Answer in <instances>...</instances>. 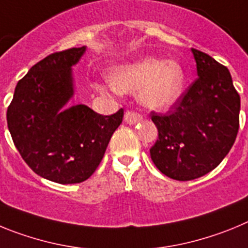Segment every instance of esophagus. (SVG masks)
I'll return each mask as SVG.
<instances>
[{"mask_svg":"<svg viewBox=\"0 0 248 248\" xmlns=\"http://www.w3.org/2000/svg\"><path fill=\"white\" fill-rule=\"evenodd\" d=\"M141 119H143V117L134 110H128L124 114V120H125V123H128V124H135V123L140 122Z\"/></svg>","mask_w":248,"mask_h":248,"instance_id":"34e87169","label":"esophagus"}]
</instances>
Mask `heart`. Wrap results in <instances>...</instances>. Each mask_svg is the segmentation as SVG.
I'll return each instance as SVG.
<instances>
[{
    "mask_svg": "<svg viewBox=\"0 0 248 248\" xmlns=\"http://www.w3.org/2000/svg\"><path fill=\"white\" fill-rule=\"evenodd\" d=\"M111 88L120 93H135L149 109H166L180 97L185 84V72L176 62L144 58L133 64L114 68L109 76ZM100 93H107L104 84H95Z\"/></svg>",
    "mask_w": 248,
    "mask_h": 248,
    "instance_id": "1",
    "label": "heart"
}]
</instances>
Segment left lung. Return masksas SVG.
Instances as JSON below:
<instances>
[{
    "instance_id": "obj_1",
    "label": "left lung",
    "mask_w": 248,
    "mask_h": 248,
    "mask_svg": "<svg viewBox=\"0 0 248 248\" xmlns=\"http://www.w3.org/2000/svg\"><path fill=\"white\" fill-rule=\"evenodd\" d=\"M191 50L199 77L168 113H150L159 133L151 160L179 181L212 171L231 150L240 126V95L229 69L209 54Z\"/></svg>"
}]
</instances>
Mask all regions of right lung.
I'll list each match as a JSON object with an SVG mask.
<instances>
[{"label":"right lung","mask_w":248,"mask_h":248,"mask_svg":"<svg viewBox=\"0 0 248 248\" xmlns=\"http://www.w3.org/2000/svg\"><path fill=\"white\" fill-rule=\"evenodd\" d=\"M85 47L54 52L31 68L16 85L7 125L22 159L37 175L78 184L93 175L124 110L102 115L87 105L63 107L73 95L72 65Z\"/></svg>","instance_id":"right-lung-1"}]
</instances>
